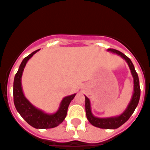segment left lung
I'll use <instances>...</instances> for the list:
<instances>
[{
    "label": "left lung",
    "mask_w": 150,
    "mask_h": 150,
    "mask_svg": "<svg viewBox=\"0 0 150 150\" xmlns=\"http://www.w3.org/2000/svg\"><path fill=\"white\" fill-rule=\"evenodd\" d=\"M109 51H111V52H114V53L118 54L127 62L129 66V69H130L131 73H132V75L133 76L134 92H133L132 100H131L130 103L129 105L126 110L119 117H110V118H98V117H93V115L92 114L91 112L89 100L88 99V98L86 97V112L87 119L90 122V124L93 125V126L100 128V129H117V128L120 127L121 125H122L124 123H125L129 120V118L130 117L131 115L133 113L136 107L137 106L138 102H139L140 95H141V88H140L138 75L137 74L136 70L134 69V66H133L130 59L126 55H125L124 53L118 51V50L110 49Z\"/></svg>",
    "instance_id": "8db88e82"
}]
</instances>
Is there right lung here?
Returning <instances> with one entry per match:
<instances>
[{
  "label": "right lung",
  "mask_w": 150,
  "mask_h": 150,
  "mask_svg": "<svg viewBox=\"0 0 150 150\" xmlns=\"http://www.w3.org/2000/svg\"><path fill=\"white\" fill-rule=\"evenodd\" d=\"M36 50L31 54L27 56L21 62L19 69L15 75L13 82V101L15 107L20 115L25 120V121L33 127L36 129H50L57 126L64 121L67 114L68 107L76 94H73L64 98L62 101L61 106L58 111L54 114H46L42 111L36 109L33 105L29 103V101L23 94L21 88V76H22L24 68L29 58L38 52Z\"/></svg>",
  "instance_id": "obj_1"
}]
</instances>
